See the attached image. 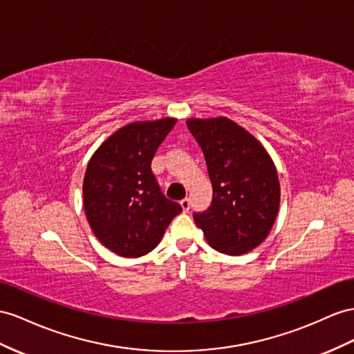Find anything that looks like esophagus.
Segmentation results:
<instances>
[{
    "instance_id": "obj_1",
    "label": "esophagus",
    "mask_w": 354,
    "mask_h": 354,
    "mask_svg": "<svg viewBox=\"0 0 354 354\" xmlns=\"http://www.w3.org/2000/svg\"><path fill=\"white\" fill-rule=\"evenodd\" d=\"M180 206H183L184 211H188L189 209V198L188 197L183 198V201H180Z\"/></svg>"
}]
</instances>
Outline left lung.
<instances>
[{
  "label": "left lung",
  "mask_w": 354,
  "mask_h": 354,
  "mask_svg": "<svg viewBox=\"0 0 354 354\" xmlns=\"http://www.w3.org/2000/svg\"><path fill=\"white\" fill-rule=\"evenodd\" d=\"M175 124L174 118H161L124 125L88 161L82 187L86 220L95 238L118 256L148 254L183 211L161 193L151 170Z\"/></svg>",
  "instance_id": "1"
}]
</instances>
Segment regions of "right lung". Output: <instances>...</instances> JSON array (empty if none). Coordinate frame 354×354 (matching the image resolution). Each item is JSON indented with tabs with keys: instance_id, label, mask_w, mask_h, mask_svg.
<instances>
[{
	"instance_id": "1",
	"label": "right lung",
	"mask_w": 354,
	"mask_h": 354,
	"mask_svg": "<svg viewBox=\"0 0 354 354\" xmlns=\"http://www.w3.org/2000/svg\"><path fill=\"white\" fill-rule=\"evenodd\" d=\"M187 125L205 153L212 184L211 206L194 214V223L214 250L247 254L268 238L277 220L281 192L274 161L254 136L229 118H189Z\"/></svg>"
}]
</instances>
